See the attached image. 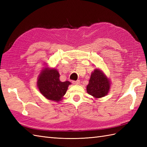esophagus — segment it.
I'll return each instance as SVG.
<instances>
[{
    "instance_id": "esophagus-1",
    "label": "esophagus",
    "mask_w": 147,
    "mask_h": 147,
    "mask_svg": "<svg viewBox=\"0 0 147 147\" xmlns=\"http://www.w3.org/2000/svg\"><path fill=\"white\" fill-rule=\"evenodd\" d=\"M72 83H73V84H80V80L72 81Z\"/></svg>"
}]
</instances>
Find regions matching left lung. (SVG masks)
Here are the masks:
<instances>
[{"instance_id":"8db88e82","label":"left lung","mask_w":147,"mask_h":147,"mask_svg":"<svg viewBox=\"0 0 147 147\" xmlns=\"http://www.w3.org/2000/svg\"><path fill=\"white\" fill-rule=\"evenodd\" d=\"M110 89L109 80L98 69H95L91 75L89 84L86 87L89 94L96 98H100L107 94Z\"/></svg>"}]
</instances>
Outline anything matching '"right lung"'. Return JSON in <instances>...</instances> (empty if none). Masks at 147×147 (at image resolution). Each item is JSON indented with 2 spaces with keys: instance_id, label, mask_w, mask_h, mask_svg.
I'll return each mask as SVG.
<instances>
[{
  "instance_id": "right-lung-1",
  "label": "right lung",
  "mask_w": 147,
  "mask_h": 147,
  "mask_svg": "<svg viewBox=\"0 0 147 147\" xmlns=\"http://www.w3.org/2000/svg\"><path fill=\"white\" fill-rule=\"evenodd\" d=\"M38 88L47 99L58 102L65 95L70 82L59 80V72L56 69H46L40 74Z\"/></svg>"
}]
</instances>
